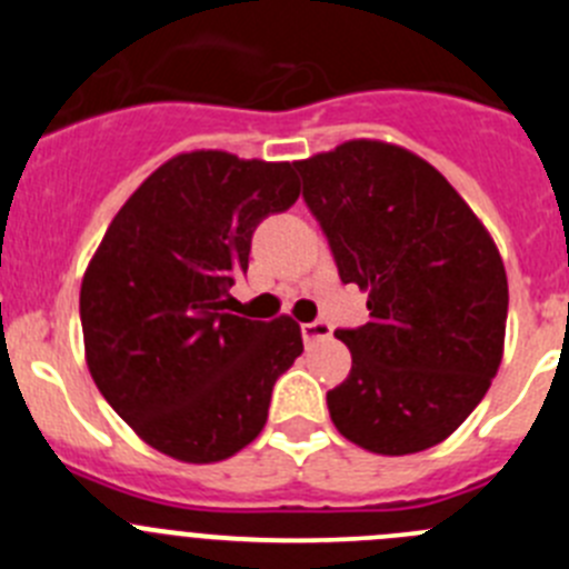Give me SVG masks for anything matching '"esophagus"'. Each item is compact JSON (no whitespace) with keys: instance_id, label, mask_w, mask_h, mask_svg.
I'll return each instance as SVG.
<instances>
[{"instance_id":"34e87169","label":"esophagus","mask_w":569,"mask_h":569,"mask_svg":"<svg viewBox=\"0 0 569 569\" xmlns=\"http://www.w3.org/2000/svg\"><path fill=\"white\" fill-rule=\"evenodd\" d=\"M333 336V328H330L328 321H308V325H301V339H305V345H313V341H321V339H330Z\"/></svg>"}]
</instances>
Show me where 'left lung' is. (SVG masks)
<instances>
[{
	"instance_id": "8db88e82",
	"label": "left lung",
	"mask_w": 569,
	"mask_h": 569,
	"mask_svg": "<svg viewBox=\"0 0 569 569\" xmlns=\"http://www.w3.org/2000/svg\"><path fill=\"white\" fill-rule=\"evenodd\" d=\"M345 284L370 321L336 330L353 356L328 393L336 430L379 456L439 445L501 365L507 273L496 241L445 176L399 144L353 139L293 162Z\"/></svg>"
}]
</instances>
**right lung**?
Masks as SVG:
<instances>
[{"label": "right lung", "instance_id": "right-lung-1", "mask_svg": "<svg viewBox=\"0 0 569 569\" xmlns=\"http://www.w3.org/2000/svg\"><path fill=\"white\" fill-rule=\"evenodd\" d=\"M301 188L290 162L179 153L113 216L79 293L84 359L136 436L190 465L230 459L268 421L273 385L301 356L290 316L230 313L261 219Z\"/></svg>", "mask_w": 569, "mask_h": 569}]
</instances>
